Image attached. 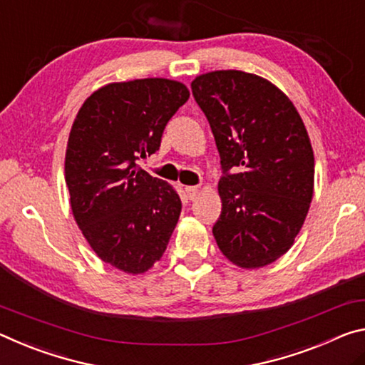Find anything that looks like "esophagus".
I'll return each instance as SVG.
<instances>
[{
	"mask_svg": "<svg viewBox=\"0 0 365 365\" xmlns=\"http://www.w3.org/2000/svg\"><path fill=\"white\" fill-rule=\"evenodd\" d=\"M197 194H199V187H195V186L186 187V195H187L189 200H194L195 197H197Z\"/></svg>",
	"mask_w": 365,
	"mask_h": 365,
	"instance_id": "34e87169",
	"label": "esophagus"
}]
</instances>
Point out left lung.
<instances>
[{"mask_svg": "<svg viewBox=\"0 0 365 365\" xmlns=\"http://www.w3.org/2000/svg\"><path fill=\"white\" fill-rule=\"evenodd\" d=\"M192 95L220 153L222 213L213 236L232 264H272L294 242L314 194V152L286 95L262 77L215 71Z\"/></svg>", "mask_w": 365, "mask_h": 365, "instance_id": "1", "label": "left lung"}]
</instances>
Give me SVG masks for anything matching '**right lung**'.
Listing matches in <instances>:
<instances>
[{"label":"right lung","mask_w":365,"mask_h":365,"mask_svg":"<svg viewBox=\"0 0 365 365\" xmlns=\"http://www.w3.org/2000/svg\"><path fill=\"white\" fill-rule=\"evenodd\" d=\"M189 91L168 79L108 83L76 116L66 150L71 208L101 260L143 273L163 255L181 213L168 182L140 168Z\"/></svg>","instance_id":"right-lung-1"}]
</instances>
